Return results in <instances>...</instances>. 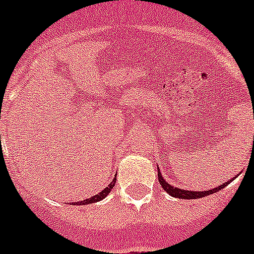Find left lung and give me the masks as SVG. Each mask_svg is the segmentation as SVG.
Returning a JSON list of instances; mask_svg holds the SVG:
<instances>
[{
    "label": "left lung",
    "instance_id": "1",
    "mask_svg": "<svg viewBox=\"0 0 254 254\" xmlns=\"http://www.w3.org/2000/svg\"><path fill=\"white\" fill-rule=\"evenodd\" d=\"M241 173L242 172H239V174H241ZM158 179H159V183L162 184L163 189H164L169 195L174 196V198H179V199H199V198H203V196L210 195V194L217 193V191H219L220 189H223L224 187H227V184H229L232 181H233V179H231V181L226 182V183L220 184V186L217 187V188H212L209 189V190L196 191V190H184V189L177 188V187L169 184L167 181H165L164 178H163L159 168H158Z\"/></svg>",
    "mask_w": 254,
    "mask_h": 254
}]
</instances>
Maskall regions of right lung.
I'll return each mask as SVG.
<instances>
[{
	"instance_id": "obj_1",
	"label": "right lung",
	"mask_w": 254,
	"mask_h": 254,
	"mask_svg": "<svg viewBox=\"0 0 254 254\" xmlns=\"http://www.w3.org/2000/svg\"><path fill=\"white\" fill-rule=\"evenodd\" d=\"M115 182H116V175H115V177H114L113 182H111V183L109 184V186L106 187V188L104 189V190H101L100 193L95 194L94 196H91V198L85 199V200H79V202H75V203L71 202L70 204H72V205H85V204H92V203L100 202V200H103L104 198H106V195H108V194L110 193L111 189H113L114 186H115Z\"/></svg>"
}]
</instances>
